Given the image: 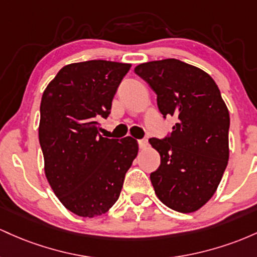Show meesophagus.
<instances>
[{
  "label": "esophagus",
  "mask_w": 257,
  "mask_h": 257,
  "mask_svg": "<svg viewBox=\"0 0 257 257\" xmlns=\"http://www.w3.org/2000/svg\"><path fill=\"white\" fill-rule=\"evenodd\" d=\"M138 146L141 149H146L148 147V140L143 138V140H138Z\"/></svg>",
  "instance_id": "obj_1"
}]
</instances>
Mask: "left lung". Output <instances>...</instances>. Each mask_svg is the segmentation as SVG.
Returning a JSON list of instances; mask_svg holds the SVG:
<instances>
[{"label": "left lung", "instance_id": "obj_1", "mask_svg": "<svg viewBox=\"0 0 257 257\" xmlns=\"http://www.w3.org/2000/svg\"><path fill=\"white\" fill-rule=\"evenodd\" d=\"M135 73L157 93L164 119L177 122L164 138L149 140L160 154L151 174L158 198L178 212H193L210 200L228 164L229 113L212 77L178 59L143 63Z\"/></svg>", "mask_w": 257, "mask_h": 257}]
</instances>
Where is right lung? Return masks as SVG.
<instances>
[{"label": "right lung", "instance_id": "obj_1", "mask_svg": "<svg viewBox=\"0 0 257 257\" xmlns=\"http://www.w3.org/2000/svg\"><path fill=\"white\" fill-rule=\"evenodd\" d=\"M131 64L88 60L65 65L42 94L39 140L45 172L66 209L82 217L108 211L120 197L123 180L137 157L135 138L99 135V119Z\"/></svg>", "mask_w": 257, "mask_h": 257}]
</instances>
